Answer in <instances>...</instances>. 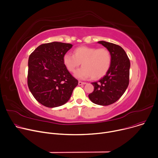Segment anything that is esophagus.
Returning <instances> with one entry per match:
<instances>
[{
	"instance_id": "1",
	"label": "esophagus",
	"mask_w": 158,
	"mask_h": 158,
	"mask_svg": "<svg viewBox=\"0 0 158 158\" xmlns=\"http://www.w3.org/2000/svg\"><path fill=\"white\" fill-rule=\"evenodd\" d=\"M85 84H86V82H83V81H78V85H85Z\"/></svg>"
}]
</instances>
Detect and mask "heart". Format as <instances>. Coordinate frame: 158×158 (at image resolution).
Returning <instances> with one entry per match:
<instances>
[{
    "label": "heart",
    "mask_w": 158,
    "mask_h": 158,
    "mask_svg": "<svg viewBox=\"0 0 158 158\" xmlns=\"http://www.w3.org/2000/svg\"><path fill=\"white\" fill-rule=\"evenodd\" d=\"M64 66L70 72H74L81 63L82 68L77 70L75 76L79 79L94 80L105 76L109 70L112 57L106 48L81 46L75 48L73 55L66 53L63 57Z\"/></svg>",
    "instance_id": "b5f03b06"
}]
</instances>
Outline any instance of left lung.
Masks as SVG:
<instances>
[{"mask_svg": "<svg viewBox=\"0 0 158 158\" xmlns=\"http://www.w3.org/2000/svg\"><path fill=\"white\" fill-rule=\"evenodd\" d=\"M98 43L109 50L112 62L106 75L99 81L92 83L94 89L89 94V98L96 105L107 106L116 102L127 88L130 61L121 46L104 41H98Z\"/></svg>", "mask_w": 158, "mask_h": 158, "instance_id": "left-lung-1", "label": "left lung"}]
</instances>
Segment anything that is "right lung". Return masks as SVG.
I'll return each mask as SVG.
<instances>
[{
  "label": "right lung",
  "mask_w": 158,
  "mask_h": 158,
  "mask_svg": "<svg viewBox=\"0 0 158 158\" xmlns=\"http://www.w3.org/2000/svg\"><path fill=\"white\" fill-rule=\"evenodd\" d=\"M69 43L52 42L40 45L29 56L27 84L40 103L57 107L68 101L78 81L68 71L64 55L72 48Z\"/></svg>",
  "instance_id": "right-lung-1"
}]
</instances>
